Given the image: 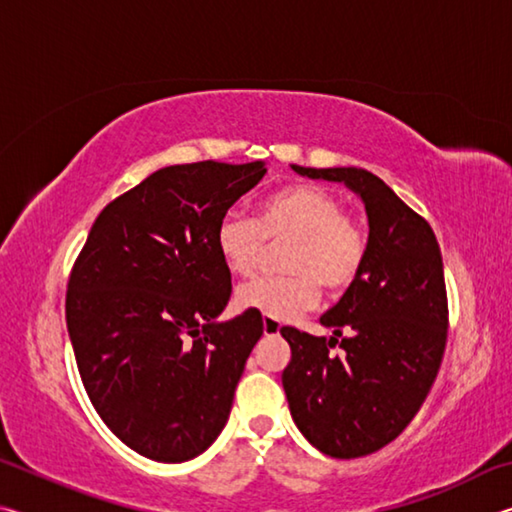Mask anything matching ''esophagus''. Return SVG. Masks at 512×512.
Listing matches in <instances>:
<instances>
[{
	"instance_id": "esophagus-1",
	"label": "esophagus",
	"mask_w": 512,
	"mask_h": 512,
	"mask_svg": "<svg viewBox=\"0 0 512 512\" xmlns=\"http://www.w3.org/2000/svg\"><path fill=\"white\" fill-rule=\"evenodd\" d=\"M262 323H264V334H266V336L280 334V329H282V325H280V323H277V320H275V318H268V316H264V320H262Z\"/></svg>"
}]
</instances>
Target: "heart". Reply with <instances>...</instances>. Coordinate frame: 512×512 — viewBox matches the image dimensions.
<instances>
[{
    "label": "heart",
    "instance_id": "1",
    "mask_svg": "<svg viewBox=\"0 0 512 512\" xmlns=\"http://www.w3.org/2000/svg\"><path fill=\"white\" fill-rule=\"evenodd\" d=\"M289 239L282 255L287 275L257 277L237 289V307L275 320H291L318 302L320 288L343 293L357 280L368 255V239L357 221L343 214L334 194L318 185H287L266 194L255 219L228 212L216 223L214 241L225 268L246 277L257 268L266 241Z\"/></svg>",
    "mask_w": 512,
    "mask_h": 512
}]
</instances>
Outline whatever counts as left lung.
<instances>
[{
    "mask_svg": "<svg viewBox=\"0 0 512 512\" xmlns=\"http://www.w3.org/2000/svg\"><path fill=\"white\" fill-rule=\"evenodd\" d=\"M293 169L359 194L370 235L359 277L320 316L334 336L280 329L291 345L282 386L311 445L334 458L366 456L400 436L438 375L449 325L443 255L431 225L375 173Z\"/></svg>",
    "mask_w": 512,
    "mask_h": 512,
    "instance_id": "1",
    "label": "left lung"
}]
</instances>
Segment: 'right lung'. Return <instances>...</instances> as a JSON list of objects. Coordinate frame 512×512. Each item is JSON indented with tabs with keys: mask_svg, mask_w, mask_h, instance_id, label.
I'll use <instances>...</instances> for the list:
<instances>
[{
	"mask_svg": "<svg viewBox=\"0 0 512 512\" xmlns=\"http://www.w3.org/2000/svg\"><path fill=\"white\" fill-rule=\"evenodd\" d=\"M262 160L192 162L151 173L103 207L67 282L76 366L101 420L151 461L203 454L228 422L264 323H216L230 271L221 216L264 178Z\"/></svg>",
	"mask_w": 512,
	"mask_h": 512,
	"instance_id": "obj_1",
	"label": "right lung"
}]
</instances>
